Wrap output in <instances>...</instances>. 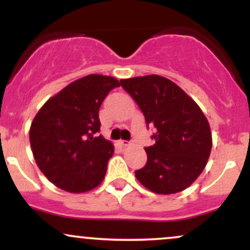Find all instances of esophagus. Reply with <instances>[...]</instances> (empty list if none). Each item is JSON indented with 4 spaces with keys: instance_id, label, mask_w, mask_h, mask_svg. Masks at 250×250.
<instances>
[{
    "instance_id": "34e87169",
    "label": "esophagus",
    "mask_w": 250,
    "mask_h": 250,
    "mask_svg": "<svg viewBox=\"0 0 250 250\" xmlns=\"http://www.w3.org/2000/svg\"><path fill=\"white\" fill-rule=\"evenodd\" d=\"M120 143H121L122 147H128V146L130 145V142H129V141H125V140H121V141H120Z\"/></svg>"
}]
</instances>
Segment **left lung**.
<instances>
[{"label": "left lung", "mask_w": 250, "mask_h": 250, "mask_svg": "<svg viewBox=\"0 0 250 250\" xmlns=\"http://www.w3.org/2000/svg\"><path fill=\"white\" fill-rule=\"evenodd\" d=\"M120 82L139 104L147 125L156 128L155 145L146 148L147 165L135 171L136 179L156 194L187 189L206 168L211 151L207 117L183 89L166 77L137 76Z\"/></svg>", "instance_id": "obj_1"}]
</instances>
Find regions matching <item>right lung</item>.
<instances>
[{
	"mask_svg": "<svg viewBox=\"0 0 250 250\" xmlns=\"http://www.w3.org/2000/svg\"><path fill=\"white\" fill-rule=\"evenodd\" d=\"M115 77L90 74L69 83L37 111L29 129L30 147L43 175L68 193L81 194L104 179L113 143L95 136L99 110Z\"/></svg>",
	"mask_w": 250,
	"mask_h": 250,
	"instance_id": "add662e5",
	"label": "right lung"
}]
</instances>
